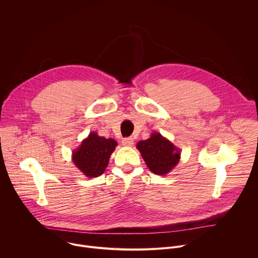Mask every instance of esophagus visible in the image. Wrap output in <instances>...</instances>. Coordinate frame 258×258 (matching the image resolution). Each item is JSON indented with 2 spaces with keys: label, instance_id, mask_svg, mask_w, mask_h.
Listing matches in <instances>:
<instances>
[{
  "label": "esophagus",
  "instance_id": "obj_1",
  "mask_svg": "<svg viewBox=\"0 0 258 258\" xmlns=\"http://www.w3.org/2000/svg\"><path fill=\"white\" fill-rule=\"evenodd\" d=\"M122 145L125 146V147H132L134 145V139L132 137H128V138H124L122 140Z\"/></svg>",
  "mask_w": 258,
  "mask_h": 258
}]
</instances>
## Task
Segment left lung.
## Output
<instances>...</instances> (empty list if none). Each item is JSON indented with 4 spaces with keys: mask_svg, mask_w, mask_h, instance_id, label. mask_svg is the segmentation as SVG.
<instances>
[{
    "mask_svg": "<svg viewBox=\"0 0 258 258\" xmlns=\"http://www.w3.org/2000/svg\"><path fill=\"white\" fill-rule=\"evenodd\" d=\"M137 148L149 169L158 175L168 173L179 161L180 152L176 147L159 133L147 140L140 141Z\"/></svg>",
    "mask_w": 258,
    "mask_h": 258,
    "instance_id": "obj_1",
    "label": "left lung"
}]
</instances>
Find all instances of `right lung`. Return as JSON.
I'll use <instances>...</instances> for the list:
<instances>
[{
    "instance_id": "right-lung-1",
    "label": "right lung",
    "mask_w": 258,
    "mask_h": 258,
    "mask_svg": "<svg viewBox=\"0 0 258 258\" xmlns=\"http://www.w3.org/2000/svg\"><path fill=\"white\" fill-rule=\"evenodd\" d=\"M116 146L115 140L100 137L93 132L72 152V161L86 176L97 177L105 171Z\"/></svg>"
}]
</instances>
